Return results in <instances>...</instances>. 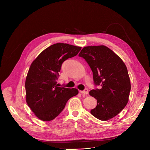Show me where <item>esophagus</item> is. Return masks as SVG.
Segmentation results:
<instances>
[{
  "label": "esophagus",
  "mask_w": 150,
  "mask_h": 150,
  "mask_svg": "<svg viewBox=\"0 0 150 150\" xmlns=\"http://www.w3.org/2000/svg\"><path fill=\"white\" fill-rule=\"evenodd\" d=\"M80 92L81 93V94H83V95H87V94L88 93V89H85L84 90H83V91H80Z\"/></svg>",
  "instance_id": "34e87169"
}]
</instances>
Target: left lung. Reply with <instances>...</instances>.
Masks as SVG:
<instances>
[{
    "mask_svg": "<svg viewBox=\"0 0 150 150\" xmlns=\"http://www.w3.org/2000/svg\"><path fill=\"white\" fill-rule=\"evenodd\" d=\"M78 56L91 67L94 84L101 86L89 92L97 101L91 114L102 121L112 119L122 111L129 100L131 83L127 66L105 45L85 47Z\"/></svg>",
    "mask_w": 150,
    "mask_h": 150,
    "instance_id": "1",
    "label": "left lung"
}]
</instances>
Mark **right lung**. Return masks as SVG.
I'll use <instances>...</instances> for the list:
<instances>
[{"label":"right lung","mask_w":150,"mask_h":150,"mask_svg":"<svg viewBox=\"0 0 150 150\" xmlns=\"http://www.w3.org/2000/svg\"><path fill=\"white\" fill-rule=\"evenodd\" d=\"M81 49V47L68 44H54L31 63L25 83L26 101L38 119L45 122L53 120L67 101L78 93L75 88L59 87L57 80L63 62L76 56Z\"/></svg>","instance_id":"right-lung-1"}]
</instances>
